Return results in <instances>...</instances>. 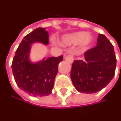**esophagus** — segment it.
I'll return each mask as SVG.
<instances>
[{"instance_id":"esophagus-1","label":"esophagus","mask_w":121,"mask_h":121,"mask_svg":"<svg viewBox=\"0 0 121 121\" xmlns=\"http://www.w3.org/2000/svg\"><path fill=\"white\" fill-rule=\"evenodd\" d=\"M65 60L67 61L69 63H72L73 62V61H74V58L71 55H65Z\"/></svg>"}]
</instances>
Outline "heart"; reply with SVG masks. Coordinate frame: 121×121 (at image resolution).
<instances>
[{"mask_svg":"<svg viewBox=\"0 0 121 121\" xmlns=\"http://www.w3.org/2000/svg\"><path fill=\"white\" fill-rule=\"evenodd\" d=\"M93 40L92 35L87 34L84 31H78L65 35L62 39L61 43L66 46L79 44V48L81 50H85L92 44Z\"/></svg>","mask_w":121,"mask_h":121,"instance_id":"obj_1","label":"heart"}]
</instances>
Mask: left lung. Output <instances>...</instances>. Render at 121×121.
<instances>
[{
	"label": "left lung",
	"mask_w": 121,
	"mask_h": 121,
	"mask_svg": "<svg viewBox=\"0 0 121 121\" xmlns=\"http://www.w3.org/2000/svg\"><path fill=\"white\" fill-rule=\"evenodd\" d=\"M97 46L84 53V60H75L71 78L76 90L81 93H96L113 79L116 68L113 46L106 37L99 34Z\"/></svg>",
	"instance_id": "1"
}]
</instances>
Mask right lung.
Masks as SVG:
<instances>
[{"instance_id": "1", "label": "right lung", "mask_w": 121, "mask_h": 121, "mask_svg": "<svg viewBox=\"0 0 121 121\" xmlns=\"http://www.w3.org/2000/svg\"><path fill=\"white\" fill-rule=\"evenodd\" d=\"M48 32L45 28H37L26 35L16 52L12 64L13 77L17 86L31 96H46L52 93L58 73V64L63 56L44 58L37 61L29 58L31 45L48 44Z\"/></svg>"}]
</instances>
